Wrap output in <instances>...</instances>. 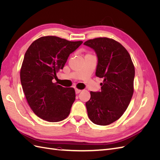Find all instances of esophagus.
<instances>
[{"mask_svg": "<svg viewBox=\"0 0 160 160\" xmlns=\"http://www.w3.org/2000/svg\"><path fill=\"white\" fill-rule=\"evenodd\" d=\"M81 91V90H80V89H75V93H76V94H78V93H79Z\"/></svg>", "mask_w": 160, "mask_h": 160, "instance_id": "34e87169", "label": "esophagus"}]
</instances>
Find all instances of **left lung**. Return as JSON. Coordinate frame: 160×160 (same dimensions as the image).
Instances as JSON below:
<instances>
[{"label": "left lung", "instance_id": "obj_1", "mask_svg": "<svg viewBox=\"0 0 160 160\" xmlns=\"http://www.w3.org/2000/svg\"><path fill=\"white\" fill-rule=\"evenodd\" d=\"M84 45L95 52V75L103 79L101 91H91V98L85 103L88 117L95 124L109 125L122 117L132 99L134 66L125 47L111 38H96Z\"/></svg>", "mask_w": 160, "mask_h": 160}]
</instances>
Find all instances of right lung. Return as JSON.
Segmentation results:
<instances>
[{
    "label": "right lung",
    "instance_id": "right-lung-1",
    "mask_svg": "<svg viewBox=\"0 0 160 160\" xmlns=\"http://www.w3.org/2000/svg\"><path fill=\"white\" fill-rule=\"evenodd\" d=\"M83 41H69L55 36L42 37L25 52L21 82L27 102L38 118L49 122L65 119L75 100V89L52 83L71 53Z\"/></svg>",
    "mask_w": 160,
    "mask_h": 160
}]
</instances>
